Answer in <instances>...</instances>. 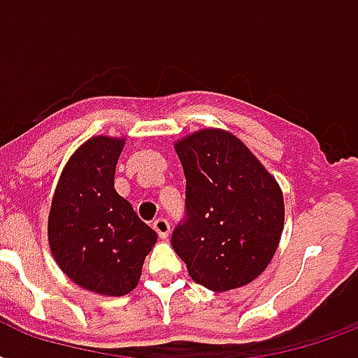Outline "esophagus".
<instances>
[{
    "mask_svg": "<svg viewBox=\"0 0 358 358\" xmlns=\"http://www.w3.org/2000/svg\"><path fill=\"white\" fill-rule=\"evenodd\" d=\"M154 230H156L159 238L167 239L169 232H171V223H169L165 217H157L156 221H154Z\"/></svg>",
    "mask_w": 358,
    "mask_h": 358,
    "instance_id": "esophagus-1",
    "label": "esophagus"
}]
</instances>
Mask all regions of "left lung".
<instances>
[{
  "mask_svg": "<svg viewBox=\"0 0 358 358\" xmlns=\"http://www.w3.org/2000/svg\"><path fill=\"white\" fill-rule=\"evenodd\" d=\"M185 174V215L171 236L196 284L227 292L255 280L278 247L282 191L247 146L221 129L176 143Z\"/></svg>",
  "mask_w": 358,
  "mask_h": 358,
  "instance_id": "left-lung-1",
  "label": "left lung"
}]
</instances>
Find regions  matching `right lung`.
Listing matches in <instances>:
<instances>
[{
	"mask_svg": "<svg viewBox=\"0 0 358 358\" xmlns=\"http://www.w3.org/2000/svg\"><path fill=\"white\" fill-rule=\"evenodd\" d=\"M124 139L94 137L74 152L53 195L48 239L53 258L81 288L128 294L157 234L115 191Z\"/></svg>",
	"mask_w": 358,
	"mask_h": 358,
	"instance_id": "right-lung-1",
	"label": "right lung"
}]
</instances>
